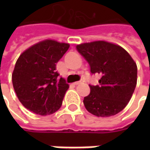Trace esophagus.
I'll use <instances>...</instances> for the list:
<instances>
[{
  "instance_id": "esophagus-1",
  "label": "esophagus",
  "mask_w": 150,
  "mask_h": 150,
  "mask_svg": "<svg viewBox=\"0 0 150 150\" xmlns=\"http://www.w3.org/2000/svg\"><path fill=\"white\" fill-rule=\"evenodd\" d=\"M84 81L83 80H80V81H78V82H76V83H74V85H79V84H82L83 83Z\"/></svg>"
}]
</instances>
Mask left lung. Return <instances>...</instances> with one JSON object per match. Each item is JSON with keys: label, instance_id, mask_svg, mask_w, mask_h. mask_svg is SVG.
Wrapping results in <instances>:
<instances>
[{"label": "left lung", "instance_id": "obj_1", "mask_svg": "<svg viewBox=\"0 0 150 150\" xmlns=\"http://www.w3.org/2000/svg\"><path fill=\"white\" fill-rule=\"evenodd\" d=\"M88 62L91 74H99L98 85H91L83 99L86 109L98 117H110L122 111L137 84V65L125 50L103 41L78 45Z\"/></svg>", "mask_w": 150, "mask_h": 150}]
</instances>
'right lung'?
<instances>
[{"instance_id":"right-lung-1","label":"right lung","mask_w":150,"mask_h":150,"mask_svg":"<svg viewBox=\"0 0 150 150\" xmlns=\"http://www.w3.org/2000/svg\"><path fill=\"white\" fill-rule=\"evenodd\" d=\"M69 48V44L46 40L21 53L15 65L12 83L21 104L39 115L52 114L62 106L69 86L58 78L57 62Z\"/></svg>"}]
</instances>
